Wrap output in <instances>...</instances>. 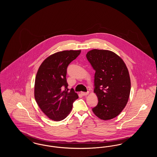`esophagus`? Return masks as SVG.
Listing matches in <instances>:
<instances>
[{"mask_svg":"<svg viewBox=\"0 0 157 157\" xmlns=\"http://www.w3.org/2000/svg\"><path fill=\"white\" fill-rule=\"evenodd\" d=\"M88 94H89V92H81V94L82 95V96H86V95H87Z\"/></svg>","mask_w":157,"mask_h":157,"instance_id":"34e87169","label":"esophagus"}]
</instances>
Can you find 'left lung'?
I'll use <instances>...</instances> for the list:
<instances>
[{
	"mask_svg": "<svg viewBox=\"0 0 157 157\" xmlns=\"http://www.w3.org/2000/svg\"><path fill=\"white\" fill-rule=\"evenodd\" d=\"M86 56L95 71L94 92L98 102L92 111L101 120H111L122 112L129 97L127 66L119 56L108 50L93 49Z\"/></svg>",
	"mask_w": 157,
	"mask_h": 157,
	"instance_id": "left-lung-1",
	"label": "left lung"
}]
</instances>
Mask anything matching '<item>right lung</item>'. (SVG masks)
Returning a JSON list of instances; mask_svg holds the SVG:
<instances>
[{
    "mask_svg": "<svg viewBox=\"0 0 157 157\" xmlns=\"http://www.w3.org/2000/svg\"><path fill=\"white\" fill-rule=\"evenodd\" d=\"M81 51H63L49 56L37 71L35 98L42 112L51 120L59 121L71 111L78 98L73 89H67V68Z\"/></svg>",
    "mask_w": 157,
    "mask_h": 157,
    "instance_id": "right-lung-1",
    "label": "right lung"
}]
</instances>
